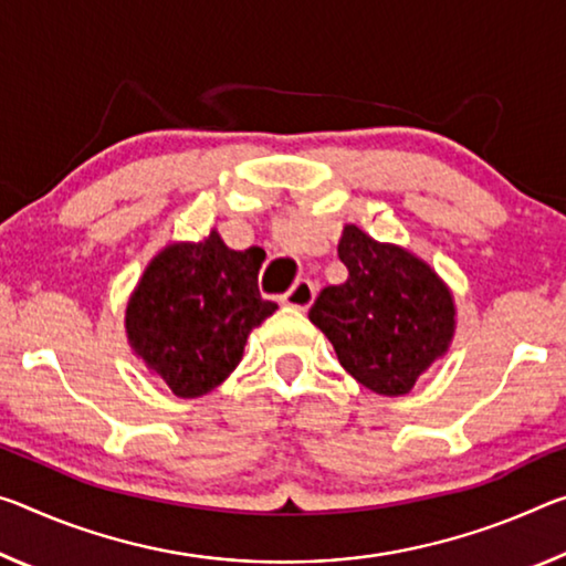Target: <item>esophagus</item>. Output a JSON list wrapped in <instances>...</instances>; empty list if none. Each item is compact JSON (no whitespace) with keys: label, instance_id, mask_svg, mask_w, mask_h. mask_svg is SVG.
I'll use <instances>...</instances> for the list:
<instances>
[{"label":"esophagus","instance_id":"obj_1","mask_svg":"<svg viewBox=\"0 0 566 566\" xmlns=\"http://www.w3.org/2000/svg\"><path fill=\"white\" fill-rule=\"evenodd\" d=\"M312 300H315V284H312L310 280H300L290 292L284 294V302L294 310H307Z\"/></svg>","mask_w":566,"mask_h":566}]
</instances>
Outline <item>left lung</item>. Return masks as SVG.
Returning a JSON list of instances; mask_svg holds the SVG:
<instances>
[{
	"instance_id": "1",
	"label": "left lung",
	"mask_w": 566,
	"mask_h": 566,
	"mask_svg": "<svg viewBox=\"0 0 566 566\" xmlns=\"http://www.w3.org/2000/svg\"><path fill=\"white\" fill-rule=\"evenodd\" d=\"M337 254L347 280L317 294L310 319L357 382L380 396H406L451 343V292L410 251L378 244L357 227L345 229Z\"/></svg>"
}]
</instances>
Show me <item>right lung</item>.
<instances>
[{
	"label": "right lung",
	"mask_w": 566,
	"mask_h": 566,
	"mask_svg": "<svg viewBox=\"0 0 566 566\" xmlns=\"http://www.w3.org/2000/svg\"><path fill=\"white\" fill-rule=\"evenodd\" d=\"M264 249L234 251L217 231L160 251L125 312L136 353L178 398H199L239 365L249 332L272 315L259 294Z\"/></svg>",
	"instance_id": "add662e5"
}]
</instances>
